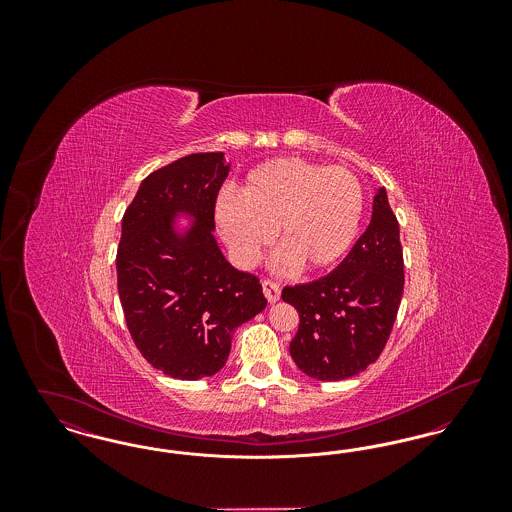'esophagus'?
<instances>
[{
	"mask_svg": "<svg viewBox=\"0 0 512 512\" xmlns=\"http://www.w3.org/2000/svg\"><path fill=\"white\" fill-rule=\"evenodd\" d=\"M263 293H265L268 303H276L280 299V286L272 280H265L263 282Z\"/></svg>",
	"mask_w": 512,
	"mask_h": 512,
	"instance_id": "34e87169",
	"label": "esophagus"
}]
</instances>
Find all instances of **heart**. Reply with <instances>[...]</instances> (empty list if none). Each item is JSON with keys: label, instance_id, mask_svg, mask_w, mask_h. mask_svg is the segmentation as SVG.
Segmentation results:
<instances>
[{"label": "heart", "instance_id": "heart-1", "mask_svg": "<svg viewBox=\"0 0 512 512\" xmlns=\"http://www.w3.org/2000/svg\"><path fill=\"white\" fill-rule=\"evenodd\" d=\"M363 209V186L353 172L280 157L247 172L236 199L217 203L215 222L242 267L259 261L276 230L284 263L317 272L349 251Z\"/></svg>", "mask_w": 512, "mask_h": 512}]
</instances>
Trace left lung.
<instances>
[{
    "instance_id": "obj_1",
    "label": "left lung",
    "mask_w": 512,
    "mask_h": 512,
    "mask_svg": "<svg viewBox=\"0 0 512 512\" xmlns=\"http://www.w3.org/2000/svg\"><path fill=\"white\" fill-rule=\"evenodd\" d=\"M403 286L399 224L386 188H378L370 224L338 268L282 290V299L299 313L290 343L297 368L320 382L363 372L390 338Z\"/></svg>"
}]
</instances>
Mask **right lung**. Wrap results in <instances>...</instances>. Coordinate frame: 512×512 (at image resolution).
Returning a JSON list of instances; mask_svg holds the SVG:
<instances>
[{"label":"right lung","instance_id":"1","mask_svg":"<svg viewBox=\"0 0 512 512\" xmlns=\"http://www.w3.org/2000/svg\"><path fill=\"white\" fill-rule=\"evenodd\" d=\"M228 171L222 151L186 155L151 172L122 217L126 326L147 363L178 380L217 374L234 330L267 307L259 278L232 267L213 236ZM180 216L191 222L180 227Z\"/></svg>","mask_w":512,"mask_h":512}]
</instances>
